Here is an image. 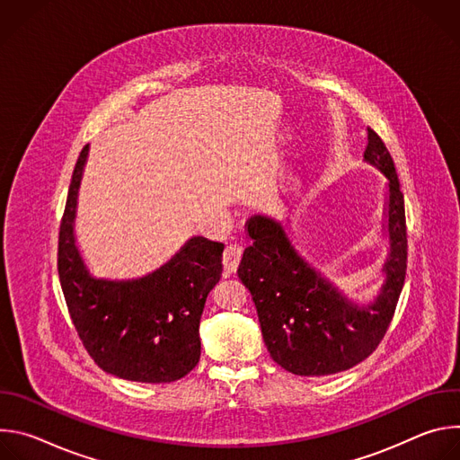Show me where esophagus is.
Listing matches in <instances>:
<instances>
[{"label":"esophagus","instance_id":"esophagus-1","mask_svg":"<svg viewBox=\"0 0 460 460\" xmlns=\"http://www.w3.org/2000/svg\"><path fill=\"white\" fill-rule=\"evenodd\" d=\"M242 252H243V249L236 243H229L226 247V251H224V271H226V275H233L236 271L240 260H242Z\"/></svg>","mask_w":460,"mask_h":460}]
</instances>
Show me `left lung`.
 <instances>
[{"mask_svg": "<svg viewBox=\"0 0 460 460\" xmlns=\"http://www.w3.org/2000/svg\"><path fill=\"white\" fill-rule=\"evenodd\" d=\"M364 160L387 180L384 231L389 252L382 268L385 280L373 302L355 304L342 295L298 252L282 222L266 215L245 222L251 245L238 279L252 296L271 358L293 375H333L367 358L384 339L404 286V196L391 155L369 127Z\"/></svg>", "mask_w": 460, "mask_h": 460, "instance_id": "obj_1", "label": "left lung"}]
</instances>
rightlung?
<instances>
[{"instance_id": "right-lung-1", "label": "right lung", "mask_w": 460, "mask_h": 460, "mask_svg": "<svg viewBox=\"0 0 460 460\" xmlns=\"http://www.w3.org/2000/svg\"><path fill=\"white\" fill-rule=\"evenodd\" d=\"M89 146L78 156L59 226L58 273L76 332L107 373L135 382H174L200 360V318L222 277L224 243L192 236L160 270L133 280L89 273L75 236Z\"/></svg>"}]
</instances>
